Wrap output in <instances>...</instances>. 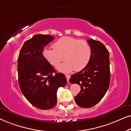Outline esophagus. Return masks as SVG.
<instances>
[{"mask_svg": "<svg viewBox=\"0 0 131 131\" xmlns=\"http://www.w3.org/2000/svg\"><path fill=\"white\" fill-rule=\"evenodd\" d=\"M65 76H66V77H67V81H68V82H69V78H70V77H71L70 75L66 74V75H65Z\"/></svg>", "mask_w": 131, "mask_h": 131, "instance_id": "34e87169", "label": "esophagus"}]
</instances>
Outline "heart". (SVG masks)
<instances>
[{
    "label": "heart",
    "mask_w": 131,
    "mask_h": 131,
    "mask_svg": "<svg viewBox=\"0 0 131 131\" xmlns=\"http://www.w3.org/2000/svg\"><path fill=\"white\" fill-rule=\"evenodd\" d=\"M54 49L45 48L43 55L51 65H58L64 60L67 61L57 67L59 71L69 72L80 71L84 68L91 57V47L85 40L69 36L60 38L52 45Z\"/></svg>",
    "instance_id": "1"
}]
</instances>
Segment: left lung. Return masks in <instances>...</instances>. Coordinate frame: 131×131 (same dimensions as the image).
<instances>
[{
  "label": "left lung",
  "mask_w": 131,
  "mask_h": 131,
  "mask_svg": "<svg viewBox=\"0 0 131 131\" xmlns=\"http://www.w3.org/2000/svg\"><path fill=\"white\" fill-rule=\"evenodd\" d=\"M91 47V57L86 67L69 79L71 83L78 84L81 88L75 97L80 107L90 108L100 101L108 89L110 83L109 52L100 41L88 40Z\"/></svg>",
  "instance_id": "8db88e82"
}]
</instances>
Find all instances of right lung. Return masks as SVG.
I'll use <instances>...</instances> for the list:
<instances>
[{
  "label": "right lung",
  "instance_id": "right-lung-1",
  "mask_svg": "<svg viewBox=\"0 0 131 131\" xmlns=\"http://www.w3.org/2000/svg\"><path fill=\"white\" fill-rule=\"evenodd\" d=\"M48 35H35L23 45L18 58L19 86L34 107L51 109L57 102V92L67 84L65 75L57 72L43 55L44 47L53 41Z\"/></svg>",
  "mask_w": 131,
  "mask_h": 131
}]
</instances>
